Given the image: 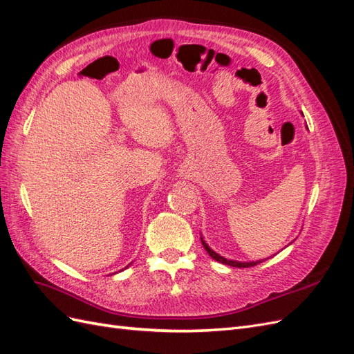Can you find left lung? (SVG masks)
I'll return each instance as SVG.
<instances>
[{"label":"left lung","instance_id":"obj_1","mask_svg":"<svg viewBox=\"0 0 354 354\" xmlns=\"http://www.w3.org/2000/svg\"><path fill=\"white\" fill-rule=\"evenodd\" d=\"M201 242H202V245H203V248H205V251L212 257L214 260L216 261H218V263H223V264H227V266H232V267H239V269H242V267H252V266H257L259 263H261L263 260H260V261H250V263H243V261H236V260H227V259H224V257H221V255H218L217 252H214L209 246H208V243L203 241V238L201 236Z\"/></svg>","mask_w":354,"mask_h":354}]
</instances>
